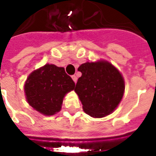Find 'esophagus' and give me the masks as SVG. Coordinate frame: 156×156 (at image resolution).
Masks as SVG:
<instances>
[{
    "label": "esophagus",
    "instance_id": "obj_1",
    "mask_svg": "<svg viewBox=\"0 0 156 156\" xmlns=\"http://www.w3.org/2000/svg\"><path fill=\"white\" fill-rule=\"evenodd\" d=\"M72 78H73V80L74 81V83L77 82V76H76V75H73V76H72Z\"/></svg>",
    "mask_w": 156,
    "mask_h": 156
}]
</instances>
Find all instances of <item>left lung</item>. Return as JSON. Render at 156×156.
I'll return each mask as SVG.
<instances>
[{"mask_svg": "<svg viewBox=\"0 0 156 156\" xmlns=\"http://www.w3.org/2000/svg\"><path fill=\"white\" fill-rule=\"evenodd\" d=\"M82 76L74 91L86 114L94 118L110 115L123 98L124 81L115 66L107 61L85 62L78 68Z\"/></svg>", "mask_w": 156, "mask_h": 156, "instance_id": "8db88e82", "label": "left lung"}]
</instances>
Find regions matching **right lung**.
I'll return each mask as SVG.
<instances>
[{
  "mask_svg": "<svg viewBox=\"0 0 156 156\" xmlns=\"http://www.w3.org/2000/svg\"><path fill=\"white\" fill-rule=\"evenodd\" d=\"M74 88V82L64 68L46 64L29 75L24 91L27 101L32 108L50 116L61 110L64 96Z\"/></svg>",
  "mask_w": 156,
  "mask_h": 156,
  "instance_id": "1",
  "label": "right lung"
}]
</instances>
